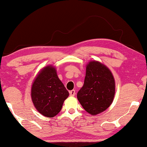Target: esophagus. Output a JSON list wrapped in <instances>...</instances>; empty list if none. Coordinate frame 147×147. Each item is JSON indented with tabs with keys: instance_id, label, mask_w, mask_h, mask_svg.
<instances>
[{
	"instance_id": "34e87169",
	"label": "esophagus",
	"mask_w": 147,
	"mask_h": 147,
	"mask_svg": "<svg viewBox=\"0 0 147 147\" xmlns=\"http://www.w3.org/2000/svg\"><path fill=\"white\" fill-rule=\"evenodd\" d=\"M69 94L71 96H74L76 95V91L75 90H71L69 91Z\"/></svg>"
}]
</instances>
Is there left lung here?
Instances as JSON below:
<instances>
[{"label":"left lung","instance_id":"obj_1","mask_svg":"<svg viewBox=\"0 0 147 147\" xmlns=\"http://www.w3.org/2000/svg\"><path fill=\"white\" fill-rule=\"evenodd\" d=\"M115 80L111 71L98 61H91L86 67L84 85L77 94L82 107L91 115L105 111L115 95Z\"/></svg>","mask_w":147,"mask_h":147}]
</instances>
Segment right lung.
Returning a JSON list of instances; mask_svg holds the SVG:
<instances>
[{
	"label": "right lung",
	"mask_w": 147,
	"mask_h": 147,
	"mask_svg": "<svg viewBox=\"0 0 147 147\" xmlns=\"http://www.w3.org/2000/svg\"><path fill=\"white\" fill-rule=\"evenodd\" d=\"M31 96L38 111L44 116L53 118L60 111L69 92L58 78L56 68L48 65L34 79Z\"/></svg>",
	"instance_id": "right-lung-1"
}]
</instances>
